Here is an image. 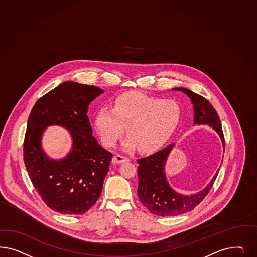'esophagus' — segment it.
Instances as JSON below:
<instances>
[{"instance_id":"1","label":"esophagus","mask_w":257,"mask_h":257,"mask_svg":"<svg viewBox=\"0 0 257 257\" xmlns=\"http://www.w3.org/2000/svg\"><path fill=\"white\" fill-rule=\"evenodd\" d=\"M128 161H130L128 158L124 157V156L121 155V154H117L112 159V163L113 164H123L124 162H128Z\"/></svg>"}]
</instances>
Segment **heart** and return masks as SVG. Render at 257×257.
Segmentation results:
<instances>
[{
  "label": "heart",
  "mask_w": 257,
  "mask_h": 257,
  "mask_svg": "<svg viewBox=\"0 0 257 257\" xmlns=\"http://www.w3.org/2000/svg\"><path fill=\"white\" fill-rule=\"evenodd\" d=\"M181 119V108L173 100H160L140 92H130L116 99L113 108L103 107L95 117L102 142L113 147L126 126L128 136L123 147L149 151L164 145Z\"/></svg>",
  "instance_id": "1"
}]
</instances>
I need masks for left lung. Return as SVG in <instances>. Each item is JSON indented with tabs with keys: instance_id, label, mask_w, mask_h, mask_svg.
<instances>
[{
	"instance_id": "left-lung-1",
	"label": "left lung",
	"mask_w": 257,
	"mask_h": 257,
	"mask_svg": "<svg viewBox=\"0 0 257 257\" xmlns=\"http://www.w3.org/2000/svg\"><path fill=\"white\" fill-rule=\"evenodd\" d=\"M189 96L194 104V124H208L220 136L225 148L223 131L219 116L210 102L203 96L184 88H176ZM174 144L156 153L137 160L138 189L137 194L142 204L153 215L173 216L190 212L203 200L214 185L217 173L207 186L198 194L183 196L176 193L166 182L165 164Z\"/></svg>"
}]
</instances>
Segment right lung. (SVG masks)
<instances>
[{
	"mask_svg": "<svg viewBox=\"0 0 257 257\" xmlns=\"http://www.w3.org/2000/svg\"><path fill=\"white\" fill-rule=\"evenodd\" d=\"M104 91L98 87L67 81L36 102L27 122L24 162L42 201L64 215H82L99 198L112 153L92 136L87 111ZM59 124L71 132L73 149L60 161L50 160L42 151L43 131Z\"/></svg>",
	"mask_w": 257,
	"mask_h": 257,
	"instance_id": "1",
	"label": "right lung"
}]
</instances>
